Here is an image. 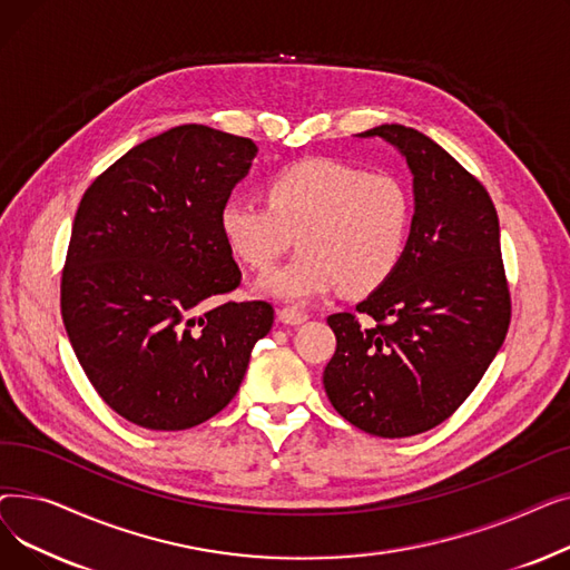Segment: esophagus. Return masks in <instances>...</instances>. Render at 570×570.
I'll return each mask as SVG.
<instances>
[{
  "instance_id": "obj_1",
  "label": "esophagus",
  "mask_w": 570,
  "mask_h": 570,
  "mask_svg": "<svg viewBox=\"0 0 570 570\" xmlns=\"http://www.w3.org/2000/svg\"><path fill=\"white\" fill-rule=\"evenodd\" d=\"M279 318H282L284 323H288V325H297V323H305V321L309 318V314L303 312V309H295V307H284V309L279 312Z\"/></svg>"
}]
</instances>
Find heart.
<instances>
[{"label":"heart","instance_id":"1","mask_svg":"<svg viewBox=\"0 0 570 570\" xmlns=\"http://www.w3.org/2000/svg\"><path fill=\"white\" fill-rule=\"evenodd\" d=\"M413 224L411 191L391 173H367L335 159L277 170L265 200L230 196L219 228L230 254L269 273L301 239L303 252L263 288L286 301H312L342 286L348 295L379 288L402 263Z\"/></svg>","mask_w":570,"mask_h":570}]
</instances>
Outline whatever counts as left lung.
I'll list each match as a JSON object with an SVG mask.
<instances>
[{
    "label": "left lung",
    "instance_id": "8db88e82",
    "mask_svg": "<svg viewBox=\"0 0 570 570\" xmlns=\"http://www.w3.org/2000/svg\"><path fill=\"white\" fill-rule=\"evenodd\" d=\"M361 136L400 147L415 215L395 273L355 312L327 316L337 348L323 385L351 425L402 439L441 425L473 393L511 325V291L497 207L481 179L411 127Z\"/></svg>",
    "mask_w": 570,
    "mask_h": 570
}]
</instances>
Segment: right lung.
<instances>
[{
	"label": "right lung",
	"instance_id": "right-lung-1",
	"mask_svg": "<svg viewBox=\"0 0 570 570\" xmlns=\"http://www.w3.org/2000/svg\"><path fill=\"white\" fill-rule=\"evenodd\" d=\"M254 155L249 138L183 125L129 149L78 205L65 327L99 397L138 428L177 432L217 415L273 327L265 301L207 309L243 282L219 213Z\"/></svg>",
	"mask_w": 570,
	"mask_h": 570
}]
</instances>
